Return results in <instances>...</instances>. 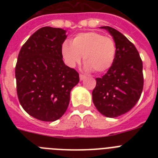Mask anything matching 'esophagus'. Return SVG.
<instances>
[{"mask_svg": "<svg viewBox=\"0 0 158 158\" xmlns=\"http://www.w3.org/2000/svg\"><path fill=\"white\" fill-rule=\"evenodd\" d=\"M85 77H86L85 75L81 74H81H80V80H81V81H83L84 79H85Z\"/></svg>", "mask_w": 158, "mask_h": 158, "instance_id": "esophagus-1", "label": "esophagus"}]
</instances>
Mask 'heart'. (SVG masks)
I'll return each mask as SVG.
<instances>
[{
  "mask_svg": "<svg viewBox=\"0 0 158 158\" xmlns=\"http://www.w3.org/2000/svg\"><path fill=\"white\" fill-rule=\"evenodd\" d=\"M62 54L65 62L74 67L84 56L88 70L101 73L107 71L114 63L116 54L115 40L111 36H104L96 31L82 32L76 35L71 44L64 43Z\"/></svg>",
  "mask_w": 158,
  "mask_h": 158,
  "instance_id": "obj_1",
  "label": "heart"
}]
</instances>
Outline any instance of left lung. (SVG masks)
I'll use <instances>...</instances> for the list:
<instances>
[{"label": "left lung", "instance_id": "1", "mask_svg": "<svg viewBox=\"0 0 158 158\" xmlns=\"http://www.w3.org/2000/svg\"><path fill=\"white\" fill-rule=\"evenodd\" d=\"M115 40L114 63L102 77L96 78L93 101L102 115L109 118L122 115L132 109L143 89L142 61L133 43L113 27L104 26Z\"/></svg>", "mask_w": 158, "mask_h": 158}]
</instances>
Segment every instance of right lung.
I'll return each instance as SVG.
<instances>
[{"mask_svg": "<svg viewBox=\"0 0 158 158\" xmlns=\"http://www.w3.org/2000/svg\"><path fill=\"white\" fill-rule=\"evenodd\" d=\"M65 39L63 29L42 27L22 46L18 55V99L24 111L39 120L61 118L69 106L71 89L79 82V73L62 60Z\"/></svg>", "mask_w": 158, "mask_h": 158, "instance_id": "1", "label": "right lung"}]
</instances>
